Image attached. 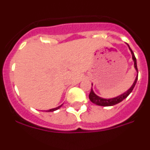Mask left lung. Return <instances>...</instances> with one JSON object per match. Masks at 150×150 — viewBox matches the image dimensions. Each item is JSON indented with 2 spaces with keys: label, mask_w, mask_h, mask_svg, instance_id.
Returning <instances> with one entry per match:
<instances>
[{
  "label": "left lung",
  "mask_w": 150,
  "mask_h": 150,
  "mask_svg": "<svg viewBox=\"0 0 150 150\" xmlns=\"http://www.w3.org/2000/svg\"><path fill=\"white\" fill-rule=\"evenodd\" d=\"M128 48H129L130 51L132 52V59L134 61V65L135 70L137 71V60H136V58L134 56V54L133 51L132 50V49L130 48V46H128ZM137 77H138V72H137V76L135 78V80L134 82V83L132 84V86L130 87L129 89L127 90L126 91H125L124 93L122 94V95H119L117 97H115V98H100V97L98 96L93 91V89H92V87H91V91H90V94L88 95V98H89L90 100H91L93 104H95L96 105L98 106H102V107H110V106H113L115 104H117L119 103H120L121 101H122L124 99H125L128 95H130V93L132 92L133 88H134L135 85H136V83L137 81ZM92 86V84H91Z\"/></svg>",
  "instance_id": "1"
}]
</instances>
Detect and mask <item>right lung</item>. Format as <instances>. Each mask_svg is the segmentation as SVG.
Segmentation results:
<instances>
[{"label": "right lung", "mask_w": 150, "mask_h": 150, "mask_svg": "<svg viewBox=\"0 0 150 150\" xmlns=\"http://www.w3.org/2000/svg\"><path fill=\"white\" fill-rule=\"evenodd\" d=\"M62 105L59 106V107H56V108H53V109H50V110H48V111H46V112H53V111L57 110H58V109H59V108H60V107H62Z\"/></svg>", "instance_id": "right-lung-1"}]
</instances>
